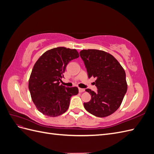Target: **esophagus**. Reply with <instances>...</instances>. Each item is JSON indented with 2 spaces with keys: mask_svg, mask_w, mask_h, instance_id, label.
<instances>
[{
  "mask_svg": "<svg viewBox=\"0 0 154 154\" xmlns=\"http://www.w3.org/2000/svg\"><path fill=\"white\" fill-rule=\"evenodd\" d=\"M78 90H79V92H83L85 91L84 88H79Z\"/></svg>",
  "mask_w": 154,
  "mask_h": 154,
  "instance_id": "esophagus-1",
  "label": "esophagus"
}]
</instances>
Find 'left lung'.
<instances>
[{
    "label": "left lung",
    "mask_w": 154,
    "mask_h": 154,
    "mask_svg": "<svg viewBox=\"0 0 154 154\" xmlns=\"http://www.w3.org/2000/svg\"><path fill=\"white\" fill-rule=\"evenodd\" d=\"M80 54L88 78H96L94 83L97 88L96 92L85 89L91 100L83 103L85 109L99 118L112 114L119 109L127 91L124 69L112 55L103 51L83 49Z\"/></svg>",
    "instance_id": "8db88e82"
}]
</instances>
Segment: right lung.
Listing matches in <instances>:
<instances>
[{
  "label": "right lung",
  "mask_w": 154,
  "mask_h": 154,
  "mask_svg": "<svg viewBox=\"0 0 154 154\" xmlns=\"http://www.w3.org/2000/svg\"><path fill=\"white\" fill-rule=\"evenodd\" d=\"M79 57L75 49L59 47L48 50L34 65L29 80L31 99L41 113L57 117L67 110L78 88L60 85L67 65Z\"/></svg>",
  "instance_id": "1"
}]
</instances>
